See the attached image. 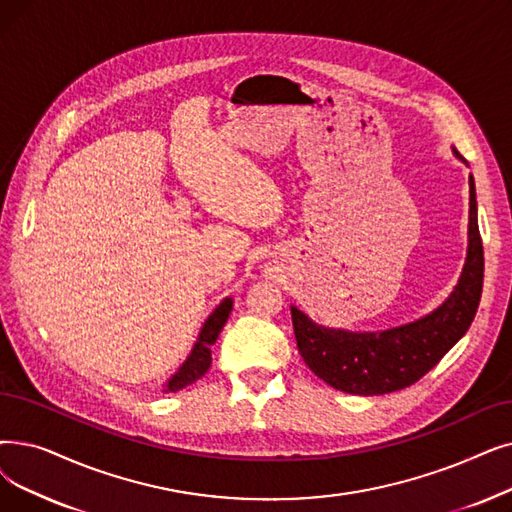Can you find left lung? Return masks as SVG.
Wrapping results in <instances>:
<instances>
[{
	"instance_id": "obj_1",
	"label": "left lung",
	"mask_w": 512,
	"mask_h": 512,
	"mask_svg": "<svg viewBox=\"0 0 512 512\" xmlns=\"http://www.w3.org/2000/svg\"><path fill=\"white\" fill-rule=\"evenodd\" d=\"M456 157L466 161L454 150ZM483 288V244L475 180L469 175V247L454 291L427 316L376 332L330 328L291 305L303 362L318 379L351 395H383L414 385L469 330Z\"/></svg>"
}]
</instances>
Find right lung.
Segmentation results:
<instances>
[{"label": "right lung", "mask_w": 512, "mask_h": 512, "mask_svg": "<svg viewBox=\"0 0 512 512\" xmlns=\"http://www.w3.org/2000/svg\"><path fill=\"white\" fill-rule=\"evenodd\" d=\"M234 299L226 297L213 311L211 316L205 320L201 332H198V339L186 358V362L175 370V374L169 376V381L163 385V393H175L192 383H196L205 372L211 368V345L217 341L221 328L228 322L230 311H232Z\"/></svg>", "instance_id": "add662e5"}]
</instances>
